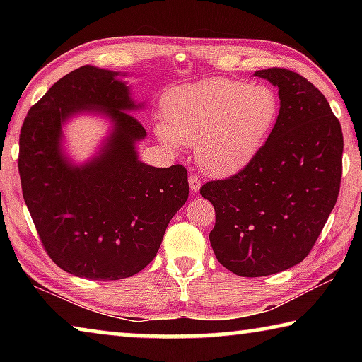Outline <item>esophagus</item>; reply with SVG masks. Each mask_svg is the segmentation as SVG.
Here are the masks:
<instances>
[{
	"label": "esophagus",
	"mask_w": 362,
	"mask_h": 362,
	"mask_svg": "<svg viewBox=\"0 0 362 362\" xmlns=\"http://www.w3.org/2000/svg\"><path fill=\"white\" fill-rule=\"evenodd\" d=\"M188 182H189V189H192L193 193H198L201 188V180L198 179V177H196L194 174H189Z\"/></svg>",
	"instance_id": "esophagus-1"
}]
</instances>
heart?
I'll return each instance as SVG.
<instances>
[{"label":"heart","mask_w":362,"mask_h":362,"mask_svg":"<svg viewBox=\"0 0 362 362\" xmlns=\"http://www.w3.org/2000/svg\"><path fill=\"white\" fill-rule=\"evenodd\" d=\"M161 142L196 148V161L211 175L243 170L265 144L279 112L272 88L212 78L180 86L164 99Z\"/></svg>","instance_id":"1"}]
</instances>
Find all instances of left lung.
I'll return each instance as SVG.
<instances>
[{
  "mask_svg": "<svg viewBox=\"0 0 362 362\" xmlns=\"http://www.w3.org/2000/svg\"><path fill=\"white\" fill-rule=\"evenodd\" d=\"M254 76L278 88L273 131L243 170L199 189L216 209L214 254L246 278L284 272L310 254L337 203L343 153L340 122L308 79L286 69Z\"/></svg>",
  "mask_w": 362,
  "mask_h": 362,
  "instance_id": "left-lung-1",
  "label": "left lung"
}]
</instances>
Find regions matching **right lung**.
Here are the masks:
<instances>
[{
	"mask_svg": "<svg viewBox=\"0 0 362 362\" xmlns=\"http://www.w3.org/2000/svg\"><path fill=\"white\" fill-rule=\"evenodd\" d=\"M119 75L93 65L73 70L30 108L19 139L22 193L42 246L66 273L94 281L124 279L148 265L189 192L180 164L161 169L139 159L146 131L131 112L144 103ZM83 112L103 115L112 129L76 165L62 129Z\"/></svg>",
	"mask_w": 362,
	"mask_h": 362,
	"instance_id": "1",
	"label": "right lung"
}]
</instances>
